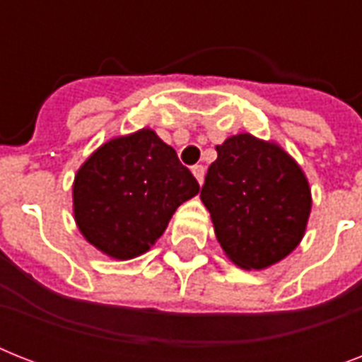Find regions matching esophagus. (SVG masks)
Returning a JSON list of instances; mask_svg holds the SVG:
<instances>
[{"label": "esophagus", "instance_id": "esophagus-1", "mask_svg": "<svg viewBox=\"0 0 362 362\" xmlns=\"http://www.w3.org/2000/svg\"><path fill=\"white\" fill-rule=\"evenodd\" d=\"M192 173L193 176L197 178V182L203 186V182H204V167L203 165H195V167H192Z\"/></svg>", "mask_w": 362, "mask_h": 362}]
</instances>
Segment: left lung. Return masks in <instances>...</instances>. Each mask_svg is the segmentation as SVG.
I'll return each instance as SVG.
<instances>
[{
  "label": "left lung",
  "mask_w": 362,
  "mask_h": 362,
  "mask_svg": "<svg viewBox=\"0 0 362 362\" xmlns=\"http://www.w3.org/2000/svg\"><path fill=\"white\" fill-rule=\"evenodd\" d=\"M216 152L201 201L221 250L244 270L280 263L308 226L312 189L304 170L278 142L252 133L227 136Z\"/></svg>",
  "instance_id": "8db88e82"
}]
</instances>
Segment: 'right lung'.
<instances>
[{
  "instance_id": "1",
  "label": "right lung",
  "mask_w": 362,
  "mask_h": 362,
  "mask_svg": "<svg viewBox=\"0 0 362 362\" xmlns=\"http://www.w3.org/2000/svg\"><path fill=\"white\" fill-rule=\"evenodd\" d=\"M199 193L175 148L150 127L110 139L78 167L73 214L93 247L118 261L158 242L182 203Z\"/></svg>"
}]
</instances>
